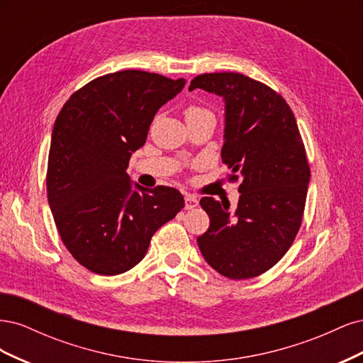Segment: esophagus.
<instances>
[{
  "mask_svg": "<svg viewBox=\"0 0 363 363\" xmlns=\"http://www.w3.org/2000/svg\"><path fill=\"white\" fill-rule=\"evenodd\" d=\"M199 199H196V196H194V195H186L184 196V208L186 211H191V208H195L196 206H199Z\"/></svg>",
  "mask_w": 363,
  "mask_h": 363,
  "instance_id": "esophagus-1",
  "label": "esophagus"
}]
</instances>
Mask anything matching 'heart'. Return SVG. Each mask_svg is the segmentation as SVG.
Returning a JSON list of instances; mask_svg holds the SVG:
<instances>
[{
	"instance_id": "1",
	"label": "heart",
	"mask_w": 363,
	"mask_h": 363,
	"mask_svg": "<svg viewBox=\"0 0 363 363\" xmlns=\"http://www.w3.org/2000/svg\"><path fill=\"white\" fill-rule=\"evenodd\" d=\"M203 112H207V111H206V108L200 107V106H189V107L184 111V115H186V116H191V115L203 113Z\"/></svg>"
}]
</instances>
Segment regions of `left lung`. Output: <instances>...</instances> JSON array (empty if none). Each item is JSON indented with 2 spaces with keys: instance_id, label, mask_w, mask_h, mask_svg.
Segmentation results:
<instances>
[{
  "instance_id": "8db88e82",
  "label": "left lung",
  "mask_w": 363,
  "mask_h": 363,
  "mask_svg": "<svg viewBox=\"0 0 363 363\" xmlns=\"http://www.w3.org/2000/svg\"><path fill=\"white\" fill-rule=\"evenodd\" d=\"M196 87L224 98L221 157L228 182L240 183L235 212L212 196L200 200L211 225L196 242L221 276L257 277L286 255L301 225L311 168L300 130L286 100L244 74H201L189 91Z\"/></svg>"
}]
</instances>
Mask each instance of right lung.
I'll return each mask as SVG.
<instances>
[{"label": "right lung", "instance_id": "obj_1", "mask_svg": "<svg viewBox=\"0 0 363 363\" xmlns=\"http://www.w3.org/2000/svg\"><path fill=\"white\" fill-rule=\"evenodd\" d=\"M184 80L125 69L75 91L51 135L47 194L62 242L100 276L123 274L144 259L157 230L184 207L169 186L131 189V152L145 144L159 108Z\"/></svg>", "mask_w": 363, "mask_h": 363}]
</instances>
